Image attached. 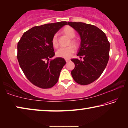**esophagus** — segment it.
I'll use <instances>...</instances> for the list:
<instances>
[{
  "mask_svg": "<svg viewBox=\"0 0 128 128\" xmlns=\"http://www.w3.org/2000/svg\"><path fill=\"white\" fill-rule=\"evenodd\" d=\"M65 60H66V62H68L70 61V59H67V58H66V59H65Z\"/></svg>",
  "mask_w": 128,
  "mask_h": 128,
  "instance_id": "esophagus-1",
  "label": "esophagus"
}]
</instances>
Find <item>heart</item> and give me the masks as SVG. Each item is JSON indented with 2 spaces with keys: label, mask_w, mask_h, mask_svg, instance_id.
Listing matches in <instances>:
<instances>
[{
  "label": "heart",
  "mask_w": 128,
  "mask_h": 128,
  "mask_svg": "<svg viewBox=\"0 0 128 128\" xmlns=\"http://www.w3.org/2000/svg\"><path fill=\"white\" fill-rule=\"evenodd\" d=\"M63 32L66 35L68 36L69 38H73L76 36V33L74 29L72 27L66 26L64 29ZM71 43L74 45L77 44V41L74 40H71ZM52 43L54 47L57 48L59 46V43L58 41V34H54L52 38ZM75 47L73 45H70L66 47H61L58 50L56 51V55L59 57L64 58H69L72 56L73 54L75 51Z\"/></svg>",
  "instance_id": "obj_1"
}]
</instances>
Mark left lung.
<instances>
[{
  "mask_svg": "<svg viewBox=\"0 0 128 128\" xmlns=\"http://www.w3.org/2000/svg\"><path fill=\"white\" fill-rule=\"evenodd\" d=\"M81 38L77 56L83 61L72 59L75 67L71 72L73 78L78 84L92 83L102 74L109 60L110 44L105 33L94 25L84 22H68Z\"/></svg>",
  "mask_w": 128,
  "mask_h": 128,
  "instance_id": "left-lung-1",
  "label": "left lung"
}]
</instances>
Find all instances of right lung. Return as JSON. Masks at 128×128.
I'll return each instance as SVG.
<instances>
[{"label":"right lung","mask_w":128,"mask_h":128,"mask_svg":"<svg viewBox=\"0 0 128 128\" xmlns=\"http://www.w3.org/2000/svg\"><path fill=\"white\" fill-rule=\"evenodd\" d=\"M66 21L36 26L25 32L17 43V59L29 81L37 87L49 88L58 81L66 63L62 58H56L52 38ZM47 60L48 62H45Z\"/></svg>","instance_id":"obj_1"}]
</instances>
